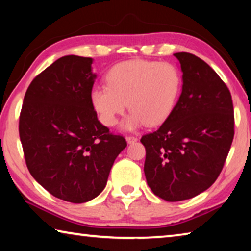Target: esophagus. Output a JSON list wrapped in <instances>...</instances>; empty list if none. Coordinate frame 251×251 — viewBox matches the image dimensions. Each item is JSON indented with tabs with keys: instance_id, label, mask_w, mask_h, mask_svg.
Returning <instances> with one entry per match:
<instances>
[{
	"instance_id": "34e87169",
	"label": "esophagus",
	"mask_w": 251,
	"mask_h": 251,
	"mask_svg": "<svg viewBox=\"0 0 251 251\" xmlns=\"http://www.w3.org/2000/svg\"><path fill=\"white\" fill-rule=\"evenodd\" d=\"M126 141L128 144H134L138 141L137 137H135V136H126Z\"/></svg>"
}]
</instances>
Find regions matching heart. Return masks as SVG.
Wrapping results in <instances>:
<instances>
[{
    "label": "heart",
    "instance_id": "heart-1",
    "mask_svg": "<svg viewBox=\"0 0 251 251\" xmlns=\"http://www.w3.org/2000/svg\"><path fill=\"white\" fill-rule=\"evenodd\" d=\"M106 86L91 93V103L101 124L112 127L127 106L130 113L123 122L126 130L147 124L156 126L171 115L179 99L182 78L171 63L130 59L106 74Z\"/></svg>",
    "mask_w": 251,
    "mask_h": 251
}]
</instances>
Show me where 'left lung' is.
Masks as SVG:
<instances>
[{
	"label": "left lung",
	"instance_id": "obj_1",
	"mask_svg": "<svg viewBox=\"0 0 251 251\" xmlns=\"http://www.w3.org/2000/svg\"><path fill=\"white\" fill-rule=\"evenodd\" d=\"M182 87L175 108L154 133L144 135L146 180L156 196L180 201L214 184L233 139L230 92L201 58L181 52Z\"/></svg>",
	"mask_w": 251,
	"mask_h": 251
}]
</instances>
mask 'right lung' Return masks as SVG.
Instances as JSON below:
<instances>
[{
  "label": "right lung",
  "instance_id": "right-lung-1",
  "mask_svg": "<svg viewBox=\"0 0 251 251\" xmlns=\"http://www.w3.org/2000/svg\"><path fill=\"white\" fill-rule=\"evenodd\" d=\"M93 58L67 55L29 84L19 131L29 173L50 194L82 203L105 188L125 138L101 125L91 103Z\"/></svg>",
  "mask_w": 251,
  "mask_h": 251
}]
</instances>
